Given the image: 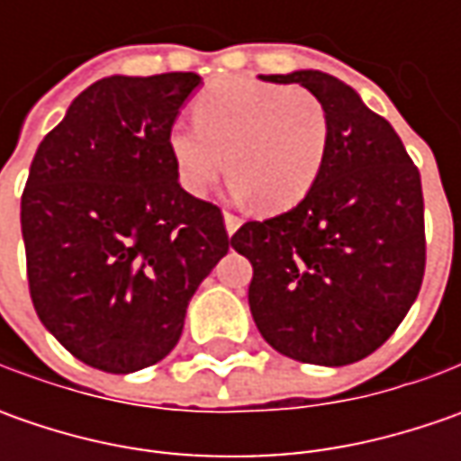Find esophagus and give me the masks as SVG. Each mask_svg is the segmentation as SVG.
<instances>
[{
  "label": "esophagus",
  "instance_id": "34e87169",
  "mask_svg": "<svg viewBox=\"0 0 461 461\" xmlns=\"http://www.w3.org/2000/svg\"><path fill=\"white\" fill-rule=\"evenodd\" d=\"M222 222H225V233H228V236H233L240 228V218L239 215H233V212H222Z\"/></svg>",
  "mask_w": 461,
  "mask_h": 461
}]
</instances>
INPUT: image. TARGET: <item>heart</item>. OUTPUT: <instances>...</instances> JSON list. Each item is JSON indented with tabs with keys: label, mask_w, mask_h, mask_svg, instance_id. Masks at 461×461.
Wrapping results in <instances>:
<instances>
[{
	"label": "heart",
	"mask_w": 461,
	"mask_h": 461,
	"mask_svg": "<svg viewBox=\"0 0 461 461\" xmlns=\"http://www.w3.org/2000/svg\"><path fill=\"white\" fill-rule=\"evenodd\" d=\"M194 125L168 131L179 185L203 197L225 164L239 197L285 212L308 197L328 151V113L308 89L228 77L197 95Z\"/></svg>",
	"instance_id": "obj_1"
}]
</instances>
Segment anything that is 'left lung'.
Here are the masks:
<instances>
[{"instance_id":"obj_1","label":"left lung","mask_w":461,"mask_h":461,"mask_svg":"<svg viewBox=\"0 0 461 461\" xmlns=\"http://www.w3.org/2000/svg\"><path fill=\"white\" fill-rule=\"evenodd\" d=\"M258 79L300 84L323 102L328 151L303 203L230 239L254 267V323L297 362H359L395 333L423 282L420 174L393 125L344 81L312 68Z\"/></svg>"}]
</instances>
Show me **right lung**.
Segmentation results:
<instances>
[{"label": "right lung", "instance_id": "obj_1", "mask_svg": "<svg viewBox=\"0 0 461 461\" xmlns=\"http://www.w3.org/2000/svg\"><path fill=\"white\" fill-rule=\"evenodd\" d=\"M200 74L107 77L86 86L30 164L20 222L35 312L102 372L161 362L230 239L218 204L182 189L168 156Z\"/></svg>", "mask_w": 461, "mask_h": 461}]
</instances>
